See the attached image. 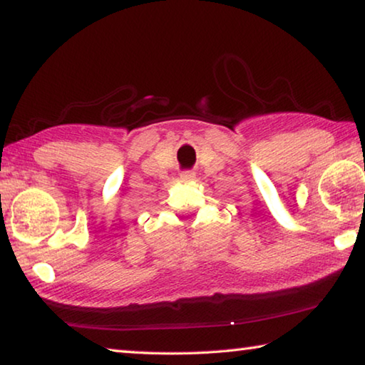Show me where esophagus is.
<instances>
[{"label": "esophagus", "mask_w": 365, "mask_h": 365, "mask_svg": "<svg viewBox=\"0 0 365 365\" xmlns=\"http://www.w3.org/2000/svg\"><path fill=\"white\" fill-rule=\"evenodd\" d=\"M193 178H195V172H191V170L182 172V174H180V180L182 182H190V180H193Z\"/></svg>", "instance_id": "obj_1"}]
</instances>
